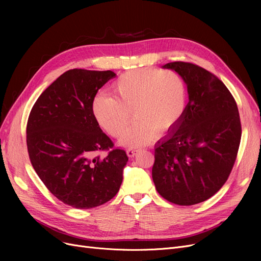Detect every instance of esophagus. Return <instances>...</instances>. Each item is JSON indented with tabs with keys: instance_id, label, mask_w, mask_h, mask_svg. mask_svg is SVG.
<instances>
[{
	"instance_id": "obj_1",
	"label": "esophagus",
	"mask_w": 261,
	"mask_h": 261,
	"mask_svg": "<svg viewBox=\"0 0 261 261\" xmlns=\"http://www.w3.org/2000/svg\"><path fill=\"white\" fill-rule=\"evenodd\" d=\"M140 150H141V148L139 146H132V147L127 149V154H128V156L132 158L136 154V152H139Z\"/></svg>"
}]
</instances>
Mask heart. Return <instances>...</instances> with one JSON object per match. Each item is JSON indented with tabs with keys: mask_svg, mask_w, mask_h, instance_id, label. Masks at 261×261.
<instances>
[{
	"mask_svg": "<svg viewBox=\"0 0 261 261\" xmlns=\"http://www.w3.org/2000/svg\"><path fill=\"white\" fill-rule=\"evenodd\" d=\"M111 95H97L92 112L98 125L117 138L133 116V125L121 141L140 144L152 138L153 132L165 134L180 120L186 106L187 89L184 79L174 71L158 68L133 70L119 76Z\"/></svg>",
	"mask_w": 261,
	"mask_h": 261,
	"instance_id": "heart-1",
	"label": "heart"
}]
</instances>
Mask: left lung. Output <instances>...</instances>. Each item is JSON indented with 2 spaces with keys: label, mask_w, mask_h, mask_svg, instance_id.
Listing matches in <instances>:
<instances>
[{
  "label": "left lung",
  "mask_w": 261,
  "mask_h": 261,
  "mask_svg": "<svg viewBox=\"0 0 261 261\" xmlns=\"http://www.w3.org/2000/svg\"><path fill=\"white\" fill-rule=\"evenodd\" d=\"M163 67L181 75L189 101L155 145L152 179L164 199L188 206L210 199L227 181L241 140L240 116L235 98L210 71L183 61Z\"/></svg>",
  "instance_id": "obj_1"
}]
</instances>
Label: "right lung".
I'll return each mask as SVG.
<instances>
[{
  "label": "right lung",
  "mask_w": 261,
  "mask_h": 261,
  "mask_svg": "<svg viewBox=\"0 0 261 261\" xmlns=\"http://www.w3.org/2000/svg\"><path fill=\"white\" fill-rule=\"evenodd\" d=\"M115 76L112 71H66L39 96L27 120L35 171L55 197L75 208L107 203L122 182L127 153L101 131L92 112L98 90Z\"/></svg>",
  "instance_id": "obj_1"
}]
</instances>
